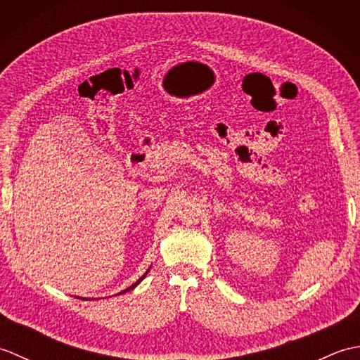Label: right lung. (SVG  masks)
Returning a JSON list of instances; mask_svg holds the SVG:
<instances>
[{"mask_svg": "<svg viewBox=\"0 0 360 360\" xmlns=\"http://www.w3.org/2000/svg\"><path fill=\"white\" fill-rule=\"evenodd\" d=\"M148 271H150V269H148ZM148 271H147V272H145V274L142 275V277H141L139 280H137L136 283H133V285H131V286H129V288H127V289H124V290H120V292H119V294H125V292H128V290H131V289H134V288H136L137 285H139V283H141V281H142V280L145 278V275H147V274H148ZM82 300H83V298H82Z\"/></svg>", "mask_w": 360, "mask_h": 360, "instance_id": "obj_1", "label": "right lung"}]
</instances>
